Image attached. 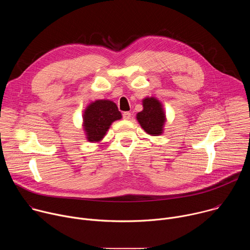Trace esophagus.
<instances>
[{
	"instance_id": "1",
	"label": "esophagus",
	"mask_w": 250,
	"mask_h": 250,
	"mask_svg": "<svg viewBox=\"0 0 250 250\" xmlns=\"http://www.w3.org/2000/svg\"><path fill=\"white\" fill-rule=\"evenodd\" d=\"M123 118H124L125 120H129V119L131 118V114H130L129 112H125V113L123 114Z\"/></svg>"
}]
</instances>
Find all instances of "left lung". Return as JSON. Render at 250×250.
<instances>
[{"label": "left lung", "mask_w": 250, "mask_h": 250, "mask_svg": "<svg viewBox=\"0 0 250 250\" xmlns=\"http://www.w3.org/2000/svg\"><path fill=\"white\" fill-rule=\"evenodd\" d=\"M144 110L136 115V119L148 134L159 135L163 131V125L166 121L161 103L151 97L142 101Z\"/></svg>", "instance_id": "left-lung-1"}]
</instances>
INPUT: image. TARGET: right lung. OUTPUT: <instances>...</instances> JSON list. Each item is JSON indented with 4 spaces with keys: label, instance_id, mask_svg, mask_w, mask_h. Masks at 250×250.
I'll list each match as a JSON object with an SVG mask.
<instances>
[{
    "label": "right lung",
    "instance_id": "right-lung-1",
    "mask_svg": "<svg viewBox=\"0 0 250 250\" xmlns=\"http://www.w3.org/2000/svg\"><path fill=\"white\" fill-rule=\"evenodd\" d=\"M121 119L122 114L114 102L97 100L91 103L83 115V126L87 139L91 142L102 140L112 123Z\"/></svg>",
    "mask_w": 250,
    "mask_h": 250
}]
</instances>
